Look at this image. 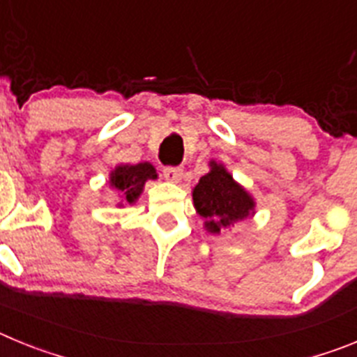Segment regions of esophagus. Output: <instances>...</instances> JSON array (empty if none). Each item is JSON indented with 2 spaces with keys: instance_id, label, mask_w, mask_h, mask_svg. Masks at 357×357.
<instances>
[{
  "instance_id": "obj_1",
  "label": "esophagus",
  "mask_w": 357,
  "mask_h": 357,
  "mask_svg": "<svg viewBox=\"0 0 357 357\" xmlns=\"http://www.w3.org/2000/svg\"><path fill=\"white\" fill-rule=\"evenodd\" d=\"M182 175H184V169L178 168V166H168V168H164V178L168 182H181Z\"/></svg>"
}]
</instances>
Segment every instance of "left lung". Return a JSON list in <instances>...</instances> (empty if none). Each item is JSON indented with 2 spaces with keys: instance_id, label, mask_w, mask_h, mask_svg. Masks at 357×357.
Returning <instances> with one entry per match:
<instances>
[{
  "instance_id": "8db88e82",
  "label": "left lung",
  "mask_w": 357,
  "mask_h": 357,
  "mask_svg": "<svg viewBox=\"0 0 357 357\" xmlns=\"http://www.w3.org/2000/svg\"><path fill=\"white\" fill-rule=\"evenodd\" d=\"M209 168L193 188V206L204 218V229L211 234H222L254 216L255 200L222 162L211 160Z\"/></svg>"
}]
</instances>
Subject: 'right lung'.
<instances>
[{
    "instance_id": "add662e5",
    "label": "right lung",
    "mask_w": 357,
    "mask_h": 357,
    "mask_svg": "<svg viewBox=\"0 0 357 357\" xmlns=\"http://www.w3.org/2000/svg\"><path fill=\"white\" fill-rule=\"evenodd\" d=\"M157 169L150 162L119 164L109 173V184L116 191V207L135 204L148 181H155Z\"/></svg>"
}]
</instances>
